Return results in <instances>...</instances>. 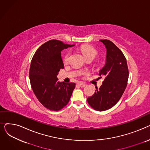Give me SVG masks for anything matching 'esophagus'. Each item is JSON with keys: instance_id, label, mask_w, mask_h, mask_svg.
Returning a JSON list of instances; mask_svg holds the SVG:
<instances>
[{"instance_id": "obj_1", "label": "esophagus", "mask_w": 150, "mask_h": 150, "mask_svg": "<svg viewBox=\"0 0 150 150\" xmlns=\"http://www.w3.org/2000/svg\"><path fill=\"white\" fill-rule=\"evenodd\" d=\"M78 85H79L81 88H84L86 86V84L83 83H80L79 84H78Z\"/></svg>"}]
</instances>
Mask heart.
Segmentation results:
<instances>
[{"mask_svg":"<svg viewBox=\"0 0 150 150\" xmlns=\"http://www.w3.org/2000/svg\"><path fill=\"white\" fill-rule=\"evenodd\" d=\"M80 50L83 53V56L87 59H93L95 58L97 55L98 54V51L94 48V47L91 45L88 44H84L80 47ZM70 55V52H67L65 54L63 55L62 61L64 64H66L68 63L69 60V57ZM88 74V72L86 71H82L80 72V75H84Z\"/></svg>","mask_w":150,"mask_h":150,"instance_id":"heart-1","label":"heart"}]
</instances>
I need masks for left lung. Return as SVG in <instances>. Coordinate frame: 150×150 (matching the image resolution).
<instances>
[{
    "label": "left lung",
    "mask_w": 150,
    "mask_h": 150,
    "mask_svg": "<svg viewBox=\"0 0 150 150\" xmlns=\"http://www.w3.org/2000/svg\"><path fill=\"white\" fill-rule=\"evenodd\" d=\"M106 48V61L99 75L105 78L93 95L88 98L94 110L103 111L113 107L122 97L127 88L129 76L127 62L123 52L111 41L100 40Z\"/></svg>",
    "instance_id": "8db88e82"
}]
</instances>
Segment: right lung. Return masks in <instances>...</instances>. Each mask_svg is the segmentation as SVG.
I'll use <instances>...</instances> for the list:
<instances>
[{
  "mask_svg": "<svg viewBox=\"0 0 150 150\" xmlns=\"http://www.w3.org/2000/svg\"><path fill=\"white\" fill-rule=\"evenodd\" d=\"M74 45L52 39L36 51L31 61L29 78L31 88L39 101L47 109L58 111L70 99L75 84L59 82L58 72L64 69L61 52Z\"/></svg>",
  "mask_w": 150,
  "mask_h": 150,
  "instance_id": "right-lung-1",
  "label": "right lung"
}]
</instances>
